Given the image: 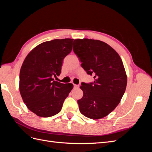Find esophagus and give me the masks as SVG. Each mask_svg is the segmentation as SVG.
Masks as SVG:
<instances>
[{
  "label": "esophagus",
  "mask_w": 152,
  "mask_h": 152,
  "mask_svg": "<svg viewBox=\"0 0 152 152\" xmlns=\"http://www.w3.org/2000/svg\"><path fill=\"white\" fill-rule=\"evenodd\" d=\"M73 86H74L75 88H77V87H79V85H76V84H73Z\"/></svg>",
  "instance_id": "esophagus-1"
}]
</instances>
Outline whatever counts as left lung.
I'll use <instances>...</instances> for the list:
<instances>
[{
  "mask_svg": "<svg viewBox=\"0 0 152 152\" xmlns=\"http://www.w3.org/2000/svg\"><path fill=\"white\" fill-rule=\"evenodd\" d=\"M73 51L88 75L90 83L82 82L83 97L77 101L80 113L91 119H99L111 113L120 103L127 86V75L118 54L99 40L75 39Z\"/></svg>",
  "mask_w": 152,
  "mask_h": 152,
  "instance_id": "left-lung-1",
  "label": "left lung"
}]
</instances>
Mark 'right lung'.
<instances>
[{"mask_svg": "<svg viewBox=\"0 0 152 152\" xmlns=\"http://www.w3.org/2000/svg\"><path fill=\"white\" fill-rule=\"evenodd\" d=\"M72 39H54L38 45L27 55L20 73V91L31 112L42 117L61 111L72 84L54 80L60 75L63 61L72 50Z\"/></svg>", "mask_w": 152, "mask_h": 152, "instance_id": "obj_1", "label": "right lung"}]
</instances>
